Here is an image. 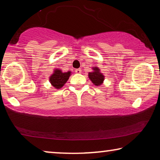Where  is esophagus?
I'll list each match as a JSON object with an SVG mask.
<instances>
[{
    "label": "esophagus",
    "mask_w": 160,
    "mask_h": 160,
    "mask_svg": "<svg viewBox=\"0 0 160 160\" xmlns=\"http://www.w3.org/2000/svg\"><path fill=\"white\" fill-rule=\"evenodd\" d=\"M75 72H76V73H81V70L80 69H76L75 70Z\"/></svg>",
    "instance_id": "34e87169"
}]
</instances>
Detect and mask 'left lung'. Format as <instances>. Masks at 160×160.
Segmentation results:
<instances>
[{"instance_id":"obj_1","label":"left lung","mask_w":160,"mask_h":160,"mask_svg":"<svg viewBox=\"0 0 160 160\" xmlns=\"http://www.w3.org/2000/svg\"><path fill=\"white\" fill-rule=\"evenodd\" d=\"M93 70L94 72H89V78H90V79L94 85L96 86H99L103 82L104 77L103 76V75L102 73H100L99 68H94Z\"/></svg>"}]
</instances>
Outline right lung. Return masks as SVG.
<instances>
[{
	"mask_svg": "<svg viewBox=\"0 0 160 160\" xmlns=\"http://www.w3.org/2000/svg\"><path fill=\"white\" fill-rule=\"evenodd\" d=\"M70 72H62L60 70H56L50 77V82L54 88L60 89L67 82L70 77Z\"/></svg>",
	"mask_w": 160,
	"mask_h": 160,
	"instance_id": "obj_1",
	"label": "right lung"
}]
</instances>
